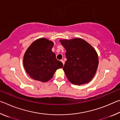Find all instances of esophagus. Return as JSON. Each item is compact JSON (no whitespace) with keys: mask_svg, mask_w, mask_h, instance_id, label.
<instances>
[{"mask_svg":"<svg viewBox=\"0 0 120 120\" xmlns=\"http://www.w3.org/2000/svg\"><path fill=\"white\" fill-rule=\"evenodd\" d=\"M60 61H61V62H62V64H64V60H61Z\"/></svg>","mask_w":120,"mask_h":120,"instance_id":"1","label":"esophagus"}]
</instances>
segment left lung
Returning a JSON list of instances; mask_svg holds the SVG:
<instances>
[{"label": "left lung", "instance_id": "1", "mask_svg": "<svg viewBox=\"0 0 120 120\" xmlns=\"http://www.w3.org/2000/svg\"><path fill=\"white\" fill-rule=\"evenodd\" d=\"M66 50L67 61L63 68L67 78L75 85H82L92 80L98 65L97 52L90 44L81 38L61 40Z\"/></svg>", "mask_w": 120, "mask_h": 120}]
</instances>
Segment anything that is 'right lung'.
I'll return each mask as SVG.
<instances>
[{"mask_svg":"<svg viewBox=\"0 0 120 120\" xmlns=\"http://www.w3.org/2000/svg\"><path fill=\"white\" fill-rule=\"evenodd\" d=\"M53 43L44 38L32 43L24 54L23 64L26 71L32 78L46 82L53 76L56 69L63 67V64L56 59L52 51Z\"/></svg>","mask_w":120,"mask_h":120,"instance_id":"obj_1","label":"right lung"}]
</instances>
